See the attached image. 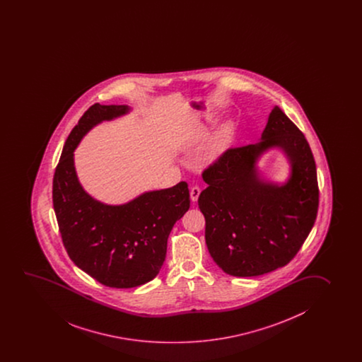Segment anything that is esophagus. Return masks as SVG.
Here are the masks:
<instances>
[{
	"label": "esophagus",
	"instance_id": "1",
	"mask_svg": "<svg viewBox=\"0 0 362 362\" xmlns=\"http://www.w3.org/2000/svg\"><path fill=\"white\" fill-rule=\"evenodd\" d=\"M200 192L202 190H200L199 187L194 185L193 188L190 189V199L193 200V202H197L198 198H199Z\"/></svg>",
	"mask_w": 362,
	"mask_h": 362
}]
</instances>
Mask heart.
Instances as JSON below:
<instances>
[{
	"label": "heart",
	"instance_id": "heart-1",
	"mask_svg": "<svg viewBox=\"0 0 362 362\" xmlns=\"http://www.w3.org/2000/svg\"><path fill=\"white\" fill-rule=\"evenodd\" d=\"M202 134H204V131L202 132ZM231 134V128L230 126H226L221 128V134H219V138H218V141H216V148L219 149V148L223 147L224 144H226V141L230 138Z\"/></svg>",
	"mask_w": 362,
	"mask_h": 362
}]
</instances>
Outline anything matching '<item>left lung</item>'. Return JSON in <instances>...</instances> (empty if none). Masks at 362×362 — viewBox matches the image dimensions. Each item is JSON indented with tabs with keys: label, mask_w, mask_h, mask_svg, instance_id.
I'll list each match as a JSON object with an SVG mask.
<instances>
[{
	"label": "left lung",
	"mask_w": 362,
	"mask_h": 362,
	"mask_svg": "<svg viewBox=\"0 0 362 362\" xmlns=\"http://www.w3.org/2000/svg\"><path fill=\"white\" fill-rule=\"evenodd\" d=\"M262 141L229 148L202 177L208 187L198 204L205 243L216 265L233 276H257L293 260L314 226L319 208L316 164L304 133L274 107ZM281 147L292 162L284 186L262 182L255 162L269 147Z\"/></svg>",
	"instance_id": "8db88e82"
}]
</instances>
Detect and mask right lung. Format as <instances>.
Returning a JSON list of instances; mask_svg holds the SVG:
<instances>
[{
  "label": "right lung",
  "mask_w": 362,
  "mask_h": 362,
  "mask_svg": "<svg viewBox=\"0 0 362 362\" xmlns=\"http://www.w3.org/2000/svg\"><path fill=\"white\" fill-rule=\"evenodd\" d=\"M128 110L123 105H90L64 143L52 185L53 209L71 260L98 283L117 288L139 286L157 276L168 236L190 205L185 182L117 206L102 204L81 187L74 149L92 127Z\"/></svg>",
  "instance_id": "1"
}]
</instances>
